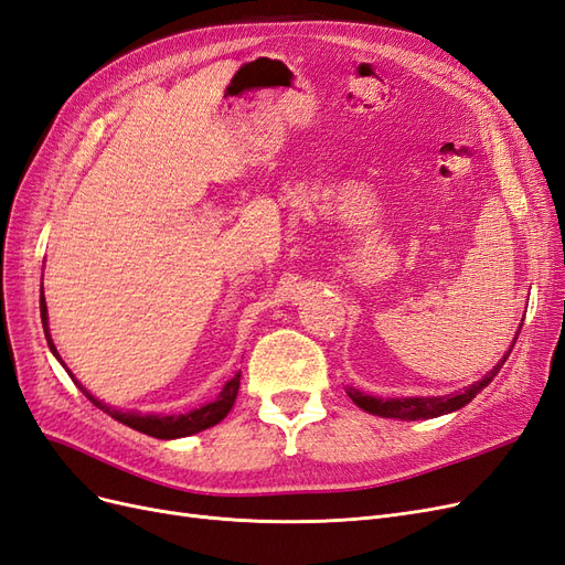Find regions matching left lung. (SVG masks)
Returning <instances> with one entry per match:
<instances>
[{
  "instance_id": "left-lung-1",
  "label": "left lung",
  "mask_w": 565,
  "mask_h": 565,
  "mask_svg": "<svg viewBox=\"0 0 565 565\" xmlns=\"http://www.w3.org/2000/svg\"><path fill=\"white\" fill-rule=\"evenodd\" d=\"M521 326L519 323V331L512 340V344H509V350L504 352V356L495 363L493 371H488L479 382H475V385L465 387L462 392H452V394H446V396H402V398H380V396H371V394H363L359 392L356 387H348L344 392H348V396L352 398V402L361 408L366 411L371 415H380V417H394V420H429V417H439V415H446V413H452V411H460L462 406H467L471 398H475L483 387H488L490 382H493V377L500 373V369L504 366L507 356L512 354V348L514 342L521 333Z\"/></svg>"
}]
</instances>
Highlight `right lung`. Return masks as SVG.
Wrapping results in <instances>:
<instances>
[{"mask_svg":"<svg viewBox=\"0 0 565 565\" xmlns=\"http://www.w3.org/2000/svg\"><path fill=\"white\" fill-rule=\"evenodd\" d=\"M40 312H42V326H44V335H46V342H49V350L51 354L56 356L63 369L70 373V369L65 366V361L61 359L56 344H53L51 340V333H49V309H46V300H44V286H42V296H40ZM70 377L75 380V385L82 390V394L88 398L90 404L98 406L103 413H107L110 417H115L117 423L131 427L136 431H142L148 436H154V439H183V436H192L196 431H204L213 425H217L223 420V417L232 411L234 406V398H236V392H239V380H242V371L234 373L232 380H227L221 394H217L213 402L199 406V408H192L188 413H178V415H161V413H138V411H119L115 406H107L105 402H100L98 396L90 394L82 382L70 373Z\"/></svg>","mask_w":565,"mask_h":565,"instance_id":"add662e5","label":"right lung"}]
</instances>
